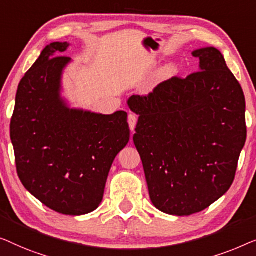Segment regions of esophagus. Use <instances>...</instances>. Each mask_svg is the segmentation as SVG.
I'll return each instance as SVG.
<instances>
[{"mask_svg":"<svg viewBox=\"0 0 256 256\" xmlns=\"http://www.w3.org/2000/svg\"><path fill=\"white\" fill-rule=\"evenodd\" d=\"M136 120H138V118H136V114H128V123L130 130H131L132 132H134Z\"/></svg>","mask_w":256,"mask_h":256,"instance_id":"34e87169","label":"esophagus"}]
</instances>
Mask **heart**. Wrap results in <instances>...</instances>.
Listing matches in <instances>:
<instances>
[{
    "label": "heart",
    "instance_id": "b5f03b06",
    "mask_svg": "<svg viewBox=\"0 0 256 256\" xmlns=\"http://www.w3.org/2000/svg\"><path fill=\"white\" fill-rule=\"evenodd\" d=\"M178 73V68L175 64H164V67H161L159 72H158V78L159 80H167V78H170L175 76L176 74Z\"/></svg>",
    "mask_w": 256,
    "mask_h": 256
}]
</instances>
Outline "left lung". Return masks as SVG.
Segmentation results:
<instances>
[{
	"mask_svg": "<svg viewBox=\"0 0 256 256\" xmlns=\"http://www.w3.org/2000/svg\"><path fill=\"white\" fill-rule=\"evenodd\" d=\"M200 72L174 76L128 106L150 200L172 216L203 211L232 186L246 142L242 88L214 48L196 50Z\"/></svg>",
	"mask_w": 256,
	"mask_h": 256,
	"instance_id": "1",
	"label": "left lung"
}]
</instances>
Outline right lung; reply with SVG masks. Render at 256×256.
I'll return each mask as SVG.
<instances>
[{
  "label": "right lung",
  "instance_id": "right-lung-1",
  "mask_svg": "<svg viewBox=\"0 0 256 256\" xmlns=\"http://www.w3.org/2000/svg\"><path fill=\"white\" fill-rule=\"evenodd\" d=\"M68 42H52L25 73L10 123L17 174L53 211L81 216L103 200L110 168L128 145V114L72 109L61 97ZM58 56L56 57V56Z\"/></svg>",
  "mask_w": 256,
  "mask_h": 256
}]
</instances>
